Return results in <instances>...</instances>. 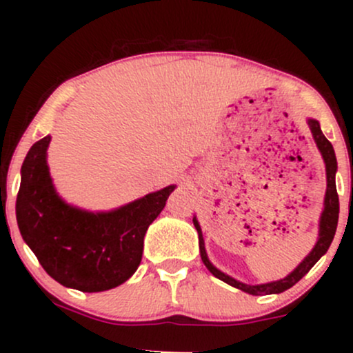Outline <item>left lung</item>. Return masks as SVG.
I'll return each instance as SVG.
<instances>
[{
	"label": "left lung",
	"instance_id": "8db88e82",
	"mask_svg": "<svg viewBox=\"0 0 353 353\" xmlns=\"http://www.w3.org/2000/svg\"><path fill=\"white\" fill-rule=\"evenodd\" d=\"M307 124H309L312 136H314L315 144H317L320 154H322L323 164H325V177H327V189H325V197H323V209L322 214H320L319 219V237L317 242H315L314 249L310 250L309 254L305 255V259L299 264L289 275L281 279V281L267 282V283H244L237 279L230 277V275L224 274L222 270H219L212 262L209 261L208 252H205L204 247V237H202V229L199 225V221L194 216L192 222L194 228L197 229V234H199V250H201V259L204 262V265L208 267L209 272L214 275V277L221 279L222 282L229 283V285L236 287V289L242 290V292L250 294V295H269V294H281L285 292L287 289L295 285L305 275L309 270L317 264V261L322 257L323 254L329 250V247L334 241L335 230H337V222H339V196H337V185H335V174H337V157H335V151L332 148L325 136H323L322 129H320V124L317 119H312L309 117L307 119Z\"/></svg>",
	"mask_w": 353,
	"mask_h": 353
}]
</instances>
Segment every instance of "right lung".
Here are the masks:
<instances>
[{
    "mask_svg": "<svg viewBox=\"0 0 353 353\" xmlns=\"http://www.w3.org/2000/svg\"><path fill=\"white\" fill-rule=\"evenodd\" d=\"M51 136L31 145L21 165L16 221L23 241L61 285L103 292L121 285L143 259L145 230L164 209L176 185L145 194L112 210L68 204L48 168Z\"/></svg>",
    "mask_w": 353,
    "mask_h": 353,
    "instance_id": "add662e5",
    "label": "right lung"
}]
</instances>
